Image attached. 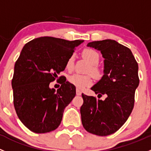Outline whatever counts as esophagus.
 I'll list each match as a JSON object with an SVG mask.
<instances>
[{"label": "esophagus", "instance_id": "1", "mask_svg": "<svg viewBox=\"0 0 151 151\" xmlns=\"http://www.w3.org/2000/svg\"><path fill=\"white\" fill-rule=\"evenodd\" d=\"M76 94H77V96H81V94H82V91H81L79 88H77L76 89Z\"/></svg>", "mask_w": 151, "mask_h": 151}]
</instances>
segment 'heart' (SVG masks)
Segmentation results:
<instances>
[{
    "instance_id": "obj_1",
    "label": "heart",
    "mask_w": 151,
    "mask_h": 151,
    "mask_svg": "<svg viewBox=\"0 0 151 151\" xmlns=\"http://www.w3.org/2000/svg\"><path fill=\"white\" fill-rule=\"evenodd\" d=\"M82 55H83L84 58L86 60H88L89 63L91 65L90 69H89V71H90V73L94 77H100L101 73L100 69L97 66V65L98 64L100 61V55L98 54V52L93 50V49L87 48L83 50ZM74 58H75V55L74 53H72L67 59L66 67L68 70L70 71L73 69L74 63ZM69 82L71 84H72V85H74V86L77 87V88L83 89L85 87L90 86L91 85L92 79L88 75H82V74H74L69 77Z\"/></svg>"
}]
</instances>
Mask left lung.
<instances>
[{
	"instance_id": "left-lung-1",
	"label": "left lung",
	"mask_w": 151,
	"mask_h": 151,
	"mask_svg": "<svg viewBox=\"0 0 151 151\" xmlns=\"http://www.w3.org/2000/svg\"><path fill=\"white\" fill-rule=\"evenodd\" d=\"M87 46L101 51L104 58V75L91 90L106 98L82 93V123L88 132L107 136L119 129L132 113L139 82L138 64L130 49L116 40L94 41Z\"/></svg>"
}]
</instances>
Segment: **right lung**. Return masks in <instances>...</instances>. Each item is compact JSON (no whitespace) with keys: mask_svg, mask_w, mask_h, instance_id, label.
Listing matches in <instances>:
<instances>
[{"mask_svg":"<svg viewBox=\"0 0 151 151\" xmlns=\"http://www.w3.org/2000/svg\"><path fill=\"white\" fill-rule=\"evenodd\" d=\"M83 42L41 37L22 48L12 85L16 112L30 131L49 132L61 124L64 109L75 97L76 88L63 77H60L61 85L56 92L49 85L64 70L69 57Z\"/></svg>","mask_w":151,"mask_h":151,"instance_id":"add662e5","label":"right lung"}]
</instances>
